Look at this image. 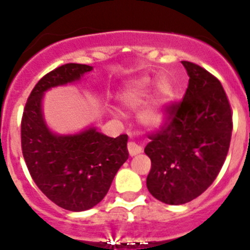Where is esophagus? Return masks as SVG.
<instances>
[{"label": "esophagus", "mask_w": 250, "mask_h": 250, "mask_svg": "<svg viewBox=\"0 0 250 250\" xmlns=\"http://www.w3.org/2000/svg\"><path fill=\"white\" fill-rule=\"evenodd\" d=\"M127 147H128V152H129L130 156H135V155H138V153L143 152V148H141V146L138 145V144H135L134 141H129L127 145Z\"/></svg>", "instance_id": "esophagus-1"}]
</instances>
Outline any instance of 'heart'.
<instances>
[{
  "mask_svg": "<svg viewBox=\"0 0 250 250\" xmlns=\"http://www.w3.org/2000/svg\"><path fill=\"white\" fill-rule=\"evenodd\" d=\"M151 92V82L147 78H141L125 88L120 94L121 104L128 109H137L147 100ZM172 99V85L167 80L162 78L157 83L156 98L148 106L140 112L139 120L143 125L157 127L165 122L166 107Z\"/></svg>",
  "mask_w": 250,
  "mask_h": 250,
  "instance_id": "heart-1",
  "label": "heart"
}]
</instances>
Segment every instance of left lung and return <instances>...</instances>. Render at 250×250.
Returning a JSON list of instances; mask_svg holds the SVG:
<instances>
[{"label": "left lung", "instance_id": "left-lung-1", "mask_svg": "<svg viewBox=\"0 0 250 250\" xmlns=\"http://www.w3.org/2000/svg\"><path fill=\"white\" fill-rule=\"evenodd\" d=\"M188 85L180 103L167 107L168 120L148 135L151 160L146 186L167 204L188 203L213 184L223 167L232 134V112L215 76L190 62H181Z\"/></svg>", "mask_w": 250, "mask_h": 250}]
</instances>
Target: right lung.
I'll use <instances>...</instances> for the list:
<instances>
[{
	"mask_svg": "<svg viewBox=\"0 0 250 250\" xmlns=\"http://www.w3.org/2000/svg\"><path fill=\"white\" fill-rule=\"evenodd\" d=\"M92 70L89 65L70 62L48 72L30 93L21 118V150L30 175L52 202L71 211L97 206L129 155L125 134L110 138L90 127L77 134L58 135L44 122V92L78 81Z\"/></svg>",
	"mask_w": 250,
	"mask_h": 250,
	"instance_id": "obj_1",
	"label": "right lung"
}]
</instances>
